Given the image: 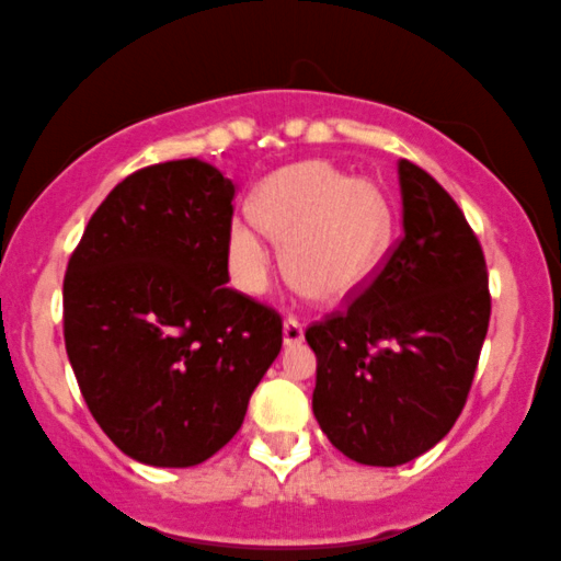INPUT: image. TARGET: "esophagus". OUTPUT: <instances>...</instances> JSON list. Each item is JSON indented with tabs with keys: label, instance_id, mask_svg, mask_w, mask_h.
I'll return each mask as SVG.
<instances>
[{
	"label": "esophagus",
	"instance_id": "1",
	"mask_svg": "<svg viewBox=\"0 0 561 561\" xmlns=\"http://www.w3.org/2000/svg\"><path fill=\"white\" fill-rule=\"evenodd\" d=\"M304 322L298 317H287L285 319V328H282V335H285V346H298L304 341Z\"/></svg>",
	"mask_w": 561,
	"mask_h": 561
}]
</instances>
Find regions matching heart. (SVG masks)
Segmentation results:
<instances>
[{"label": "heart", "instance_id": "heart-1", "mask_svg": "<svg viewBox=\"0 0 561 561\" xmlns=\"http://www.w3.org/2000/svg\"><path fill=\"white\" fill-rule=\"evenodd\" d=\"M257 225L285 239L293 282L319 300H343L378 271L391 242L383 191L351 181L324 162H304L268 178L252 202ZM231 274L244 293H263L274 257L256 226L237 220L229 233Z\"/></svg>", "mask_w": 561, "mask_h": 561}]
</instances>
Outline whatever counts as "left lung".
Listing matches in <instances>:
<instances>
[{
  "instance_id": "left-lung-1",
  "label": "left lung",
  "mask_w": 561,
  "mask_h": 561,
  "mask_svg": "<svg viewBox=\"0 0 561 561\" xmlns=\"http://www.w3.org/2000/svg\"><path fill=\"white\" fill-rule=\"evenodd\" d=\"M404 233L343 311L306 330L313 415L365 466H402L455 426L490 324L482 244L426 170L402 159Z\"/></svg>"
}]
</instances>
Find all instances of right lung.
<instances>
[{"instance_id":"1","label":"right lung","mask_w":561,"mask_h":561,"mask_svg":"<svg viewBox=\"0 0 561 561\" xmlns=\"http://www.w3.org/2000/svg\"><path fill=\"white\" fill-rule=\"evenodd\" d=\"M233 183L202 159L135 170L64 279L66 354L122 453L186 469L229 445L282 348V317L226 287Z\"/></svg>"}]
</instances>
